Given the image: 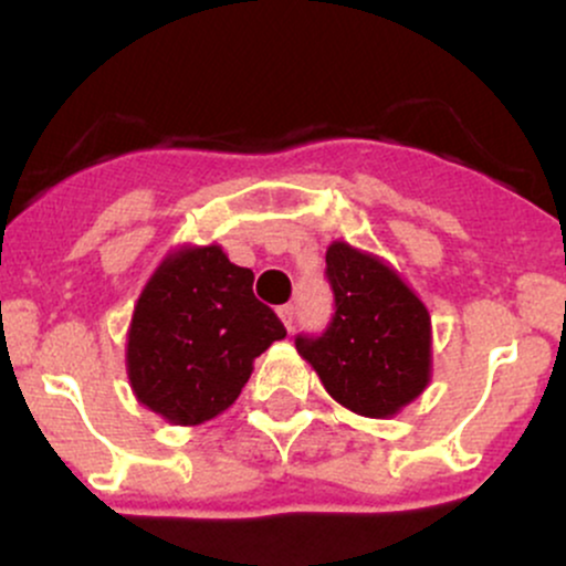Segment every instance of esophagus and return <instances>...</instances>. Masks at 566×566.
Listing matches in <instances>:
<instances>
[{
    "mask_svg": "<svg viewBox=\"0 0 566 566\" xmlns=\"http://www.w3.org/2000/svg\"><path fill=\"white\" fill-rule=\"evenodd\" d=\"M279 319H282L284 327L292 333V327H295V305H282V308H279Z\"/></svg>",
    "mask_w": 566,
    "mask_h": 566,
    "instance_id": "34e87169",
    "label": "esophagus"
}]
</instances>
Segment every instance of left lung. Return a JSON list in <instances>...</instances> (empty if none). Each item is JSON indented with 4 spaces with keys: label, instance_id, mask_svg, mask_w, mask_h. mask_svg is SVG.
<instances>
[{
    "label": "left lung",
    "instance_id": "left-lung-1",
    "mask_svg": "<svg viewBox=\"0 0 566 566\" xmlns=\"http://www.w3.org/2000/svg\"><path fill=\"white\" fill-rule=\"evenodd\" d=\"M335 314L322 335H297V354L335 401L391 418L431 380V316L391 265L346 242L327 250Z\"/></svg>",
    "mask_w": 566,
    "mask_h": 566
}]
</instances>
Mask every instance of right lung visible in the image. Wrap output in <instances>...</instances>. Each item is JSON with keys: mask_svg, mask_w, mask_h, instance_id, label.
<instances>
[{"mask_svg": "<svg viewBox=\"0 0 566 566\" xmlns=\"http://www.w3.org/2000/svg\"><path fill=\"white\" fill-rule=\"evenodd\" d=\"M252 279L218 244L180 247L159 263L127 333V375L140 405L175 426H199L237 401L252 361L287 335Z\"/></svg>", "mask_w": 566, "mask_h": 566, "instance_id": "1", "label": "right lung"}]
</instances>
